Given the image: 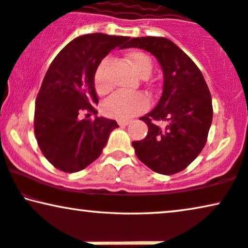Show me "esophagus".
Masks as SVG:
<instances>
[{
  "instance_id": "obj_1",
  "label": "esophagus",
  "mask_w": 248,
  "mask_h": 248,
  "mask_svg": "<svg viewBox=\"0 0 248 248\" xmlns=\"http://www.w3.org/2000/svg\"><path fill=\"white\" fill-rule=\"evenodd\" d=\"M117 123L120 126H125V125H128L131 123L130 120H118Z\"/></svg>"
}]
</instances>
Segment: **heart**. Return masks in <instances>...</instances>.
<instances>
[{"label":"heart","instance_id":"obj_1","mask_svg":"<svg viewBox=\"0 0 248 248\" xmlns=\"http://www.w3.org/2000/svg\"><path fill=\"white\" fill-rule=\"evenodd\" d=\"M127 59L131 62L134 70L141 77H148L152 74L153 61L146 53L141 51H132L127 54ZM108 60L104 59L96 67L93 82H94L95 91L99 94H105L110 90L111 85L108 81L106 67ZM149 106V100L142 93H127L115 92L102 102V112L108 117L114 118H128L146 110Z\"/></svg>","mask_w":248,"mask_h":248}]
</instances>
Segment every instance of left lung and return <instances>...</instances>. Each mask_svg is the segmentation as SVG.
<instances>
[{
  "label": "left lung",
  "instance_id": "1",
  "mask_svg": "<svg viewBox=\"0 0 248 248\" xmlns=\"http://www.w3.org/2000/svg\"><path fill=\"white\" fill-rule=\"evenodd\" d=\"M124 47H139L156 57L164 75L163 93L152 111L140 117L148 126L143 140L133 141L136 155L159 174L181 172L206 143L213 107L204 76L196 63L165 37H134ZM164 120V129L155 124Z\"/></svg>",
  "mask_w": 248,
  "mask_h": 248
}]
</instances>
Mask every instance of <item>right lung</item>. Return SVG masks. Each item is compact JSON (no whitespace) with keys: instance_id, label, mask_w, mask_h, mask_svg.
I'll list each match as a JSON object with an SVG mask.
<instances>
[{"instance_id":"right-lung-1","label":"right lung","mask_w":248,"mask_h":248,"mask_svg":"<svg viewBox=\"0 0 248 248\" xmlns=\"http://www.w3.org/2000/svg\"><path fill=\"white\" fill-rule=\"evenodd\" d=\"M130 37L102 33L82 35L57 54L36 96L34 132L44 157L60 171L78 172L101 155L116 121L79 120L82 111L98 114L93 76L101 60Z\"/></svg>"}]
</instances>
